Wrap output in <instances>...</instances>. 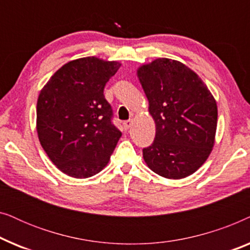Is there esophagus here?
Returning a JSON list of instances; mask_svg holds the SVG:
<instances>
[{
    "label": "esophagus",
    "mask_w": 250,
    "mask_h": 250,
    "mask_svg": "<svg viewBox=\"0 0 250 250\" xmlns=\"http://www.w3.org/2000/svg\"><path fill=\"white\" fill-rule=\"evenodd\" d=\"M132 124H133L132 121H126V122L123 123V126H124L125 129H128L132 126Z\"/></svg>",
    "instance_id": "1"
}]
</instances>
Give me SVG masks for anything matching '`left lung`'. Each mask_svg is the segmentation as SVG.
Instances as JSON below:
<instances>
[{
    "label": "left lung",
    "instance_id": "obj_1",
    "mask_svg": "<svg viewBox=\"0 0 250 250\" xmlns=\"http://www.w3.org/2000/svg\"><path fill=\"white\" fill-rule=\"evenodd\" d=\"M156 125L155 141L143 149L152 172L180 180L209 157L217 127V104L207 85L177 60L158 58L136 70Z\"/></svg>",
    "mask_w": 250,
    "mask_h": 250
}]
</instances>
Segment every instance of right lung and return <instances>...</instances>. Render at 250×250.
<instances>
[{"instance_id":"add662e5","label":"right lung","mask_w":250,"mask_h":250,"mask_svg":"<svg viewBox=\"0 0 250 250\" xmlns=\"http://www.w3.org/2000/svg\"><path fill=\"white\" fill-rule=\"evenodd\" d=\"M122 66L97 57L64 63L37 99L36 131L41 146L61 172L87 179L107 166L122 133L111 123L105 83Z\"/></svg>"}]
</instances>
